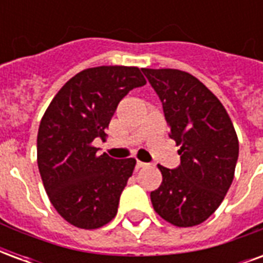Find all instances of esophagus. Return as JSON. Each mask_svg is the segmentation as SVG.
<instances>
[{
	"instance_id": "34e87169",
	"label": "esophagus",
	"mask_w": 263,
	"mask_h": 263,
	"mask_svg": "<svg viewBox=\"0 0 263 263\" xmlns=\"http://www.w3.org/2000/svg\"><path fill=\"white\" fill-rule=\"evenodd\" d=\"M137 166H138V167H148L149 163H146V162H141V160H138Z\"/></svg>"
}]
</instances>
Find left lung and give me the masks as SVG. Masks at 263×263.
<instances>
[{
    "label": "left lung",
    "mask_w": 263,
    "mask_h": 263,
    "mask_svg": "<svg viewBox=\"0 0 263 263\" xmlns=\"http://www.w3.org/2000/svg\"><path fill=\"white\" fill-rule=\"evenodd\" d=\"M159 96L171 134L180 149V166L162 172V184L151 193L155 211L176 227L201 224L218 209L231 186L237 132L218 98L187 71L142 69Z\"/></svg>",
    "instance_id": "obj_1"
}]
</instances>
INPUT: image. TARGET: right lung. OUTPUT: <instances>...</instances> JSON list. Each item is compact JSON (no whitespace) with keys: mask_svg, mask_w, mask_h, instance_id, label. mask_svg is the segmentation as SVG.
Returning a JSON list of instances; mask_svg holds the SVG:
<instances>
[{"mask_svg":"<svg viewBox=\"0 0 263 263\" xmlns=\"http://www.w3.org/2000/svg\"><path fill=\"white\" fill-rule=\"evenodd\" d=\"M142 71L128 66H98L71 77L49 104L37 131V167L50 203L69 224L96 230L118 211L122 190L137 160L98 156L92 142Z\"/></svg>","mask_w":263,"mask_h":263,"instance_id":"add662e5","label":"right lung"}]
</instances>
